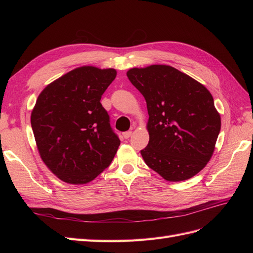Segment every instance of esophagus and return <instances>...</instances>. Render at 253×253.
<instances>
[{
	"label": "esophagus",
	"mask_w": 253,
	"mask_h": 253,
	"mask_svg": "<svg viewBox=\"0 0 253 253\" xmlns=\"http://www.w3.org/2000/svg\"><path fill=\"white\" fill-rule=\"evenodd\" d=\"M131 135H132V131H127V132H125L124 134H122V136H124L126 139L129 138V137H131Z\"/></svg>",
	"instance_id": "1"
}]
</instances>
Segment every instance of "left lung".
<instances>
[{
	"mask_svg": "<svg viewBox=\"0 0 253 253\" xmlns=\"http://www.w3.org/2000/svg\"><path fill=\"white\" fill-rule=\"evenodd\" d=\"M126 76L147 102L150 140L144 163L169 181L193 177L208 164L220 116L203 84L169 65L131 68Z\"/></svg>",
	"mask_w": 253,
	"mask_h": 253,
	"instance_id": "obj_1",
	"label": "left lung"
}]
</instances>
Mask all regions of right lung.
<instances>
[{
	"label": "right lung",
	"mask_w": 253,
	"mask_h": 253,
	"mask_svg": "<svg viewBox=\"0 0 253 253\" xmlns=\"http://www.w3.org/2000/svg\"><path fill=\"white\" fill-rule=\"evenodd\" d=\"M114 68L81 66L45 87L32 112L38 151L58 178L84 185L108 168L120 140L101 96L116 78Z\"/></svg>",
	"instance_id": "right-lung-1"
}]
</instances>
